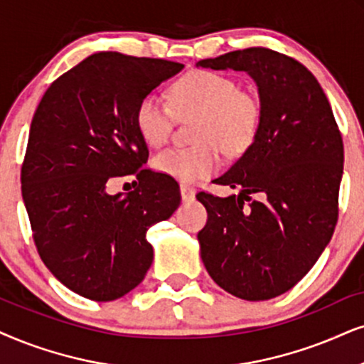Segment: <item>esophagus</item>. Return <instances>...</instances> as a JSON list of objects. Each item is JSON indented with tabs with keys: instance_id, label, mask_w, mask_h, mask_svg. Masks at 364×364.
<instances>
[{
	"instance_id": "1",
	"label": "esophagus",
	"mask_w": 364,
	"mask_h": 364,
	"mask_svg": "<svg viewBox=\"0 0 364 364\" xmlns=\"http://www.w3.org/2000/svg\"><path fill=\"white\" fill-rule=\"evenodd\" d=\"M179 191H181L183 200H193V198H195V195H196L195 188L190 186V185H185V183H183V185L179 186Z\"/></svg>"
}]
</instances>
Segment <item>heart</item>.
<instances>
[{
	"mask_svg": "<svg viewBox=\"0 0 364 364\" xmlns=\"http://www.w3.org/2000/svg\"><path fill=\"white\" fill-rule=\"evenodd\" d=\"M171 104L173 109L156 95H146L136 109V126L146 144L159 148L169 139L174 114L179 119H196V146L166 149L153 159L156 171L183 183H195L218 171L220 149L227 156L245 153L259 134L264 114L259 94L238 89L235 79L211 70L188 72L174 82Z\"/></svg>",
	"mask_w": 364,
	"mask_h": 364,
	"instance_id": "b5f03b06",
	"label": "heart"
}]
</instances>
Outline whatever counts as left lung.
Instances as JSON below:
<instances>
[{"mask_svg":"<svg viewBox=\"0 0 364 364\" xmlns=\"http://www.w3.org/2000/svg\"><path fill=\"white\" fill-rule=\"evenodd\" d=\"M196 67L245 72L259 90V134L215 179L240 193H198L208 211L198 242L220 287L245 301H267L304 277L333 237L343 178L341 134L319 82L297 60L247 48L200 60ZM254 192L259 200L250 202Z\"/></svg>","mask_w":364,"mask_h":364,"instance_id":"obj_1","label":"left lung"}]
</instances>
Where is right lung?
Returning a JSON list of instances; mask_svg holds the SVG:
<instances>
[{
  "label": "right lung",
  "instance_id": "right-lung-1",
  "mask_svg": "<svg viewBox=\"0 0 364 364\" xmlns=\"http://www.w3.org/2000/svg\"><path fill=\"white\" fill-rule=\"evenodd\" d=\"M181 63L94 53L58 77L30 126L21 195L36 250L65 287L109 302L137 287L153 264L146 238L181 201L178 183L142 169L149 151L136 109ZM134 173L138 190L109 196L110 178Z\"/></svg>",
  "mask_w": 364,
  "mask_h": 364
}]
</instances>
